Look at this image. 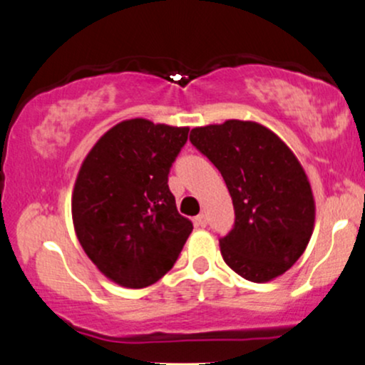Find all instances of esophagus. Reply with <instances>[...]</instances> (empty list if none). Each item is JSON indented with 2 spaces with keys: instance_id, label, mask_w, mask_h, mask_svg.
Here are the masks:
<instances>
[{
  "instance_id": "esophagus-1",
  "label": "esophagus",
  "mask_w": 365,
  "mask_h": 365,
  "mask_svg": "<svg viewBox=\"0 0 365 365\" xmlns=\"http://www.w3.org/2000/svg\"><path fill=\"white\" fill-rule=\"evenodd\" d=\"M194 222H195V226L205 227L207 226V216H205V214H199V216L194 219Z\"/></svg>"
}]
</instances>
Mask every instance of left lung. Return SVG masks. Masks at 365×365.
I'll return each mask as SVG.
<instances>
[{"mask_svg": "<svg viewBox=\"0 0 365 365\" xmlns=\"http://www.w3.org/2000/svg\"><path fill=\"white\" fill-rule=\"evenodd\" d=\"M190 140L221 171L232 199L235 227L219 240L227 267L258 284L280 277L314 230V197L299 160L253 120L195 127Z\"/></svg>", "mask_w": 365, "mask_h": 365, "instance_id": "1", "label": "left lung"}]
</instances>
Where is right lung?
<instances>
[{
  "mask_svg": "<svg viewBox=\"0 0 365 365\" xmlns=\"http://www.w3.org/2000/svg\"><path fill=\"white\" fill-rule=\"evenodd\" d=\"M187 138L188 127L122 120L96 140L78 171L74 231L96 269L122 287L158 282L194 230L168 188Z\"/></svg>",
  "mask_w": 365,
  "mask_h": 365,
  "instance_id": "obj_1",
  "label": "right lung"
}]
</instances>
